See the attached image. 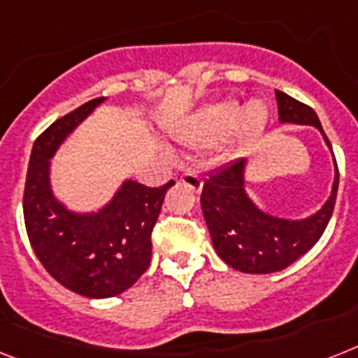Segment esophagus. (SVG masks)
Returning <instances> with one entry per match:
<instances>
[{
	"label": "esophagus",
	"mask_w": 358,
	"mask_h": 358,
	"mask_svg": "<svg viewBox=\"0 0 358 358\" xmlns=\"http://www.w3.org/2000/svg\"><path fill=\"white\" fill-rule=\"evenodd\" d=\"M180 182L193 189V191H200V189H202V176H200L199 171L194 169L185 171V173L180 176Z\"/></svg>",
	"instance_id": "34e87169"
}]
</instances>
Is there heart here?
Here are the masks:
<instances>
[{
    "label": "heart",
    "mask_w": 358,
    "mask_h": 358,
    "mask_svg": "<svg viewBox=\"0 0 358 358\" xmlns=\"http://www.w3.org/2000/svg\"><path fill=\"white\" fill-rule=\"evenodd\" d=\"M266 119L268 110L259 101L250 103L245 110L235 101H222L196 115L185 132V139L199 147H213L231 136L243 143H250L263 132Z\"/></svg>",
    "instance_id": "1"
}]
</instances>
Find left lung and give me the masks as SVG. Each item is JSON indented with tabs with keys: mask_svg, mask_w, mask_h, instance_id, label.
I'll use <instances>...</instances> for the list:
<instances>
[{
	"mask_svg": "<svg viewBox=\"0 0 358 358\" xmlns=\"http://www.w3.org/2000/svg\"><path fill=\"white\" fill-rule=\"evenodd\" d=\"M275 101L281 123L313 124L331 149L315 110L280 90H275ZM336 191L338 165L329 200L318 213L305 220L270 217L246 196L245 159H235L206 178L200 204L220 259L245 274H272L287 268L318 243L335 209Z\"/></svg>",
	"mask_w": 358,
	"mask_h": 358,
	"instance_id": "8db88e82",
	"label": "left lung"
}]
</instances>
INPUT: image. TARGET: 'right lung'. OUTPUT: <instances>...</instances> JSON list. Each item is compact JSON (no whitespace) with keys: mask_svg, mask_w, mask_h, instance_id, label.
Instances as JSON below:
<instances>
[{"mask_svg":"<svg viewBox=\"0 0 358 358\" xmlns=\"http://www.w3.org/2000/svg\"><path fill=\"white\" fill-rule=\"evenodd\" d=\"M103 101L84 103L38 136L23 189V219L34 254L58 283L86 298L121 294L149 268L152 228L167 189L174 185L171 180L162 187H147L129 180L94 215L71 213L53 199L49 158Z\"/></svg>","mask_w":358,"mask_h":358,"instance_id":"obj_1","label":"right lung"}]
</instances>
